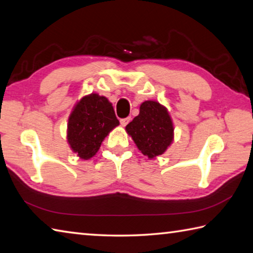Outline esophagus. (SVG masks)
<instances>
[{
	"mask_svg": "<svg viewBox=\"0 0 253 253\" xmlns=\"http://www.w3.org/2000/svg\"><path fill=\"white\" fill-rule=\"evenodd\" d=\"M131 118L130 117H126V118H123V120H121V125L125 127L128 123L130 122Z\"/></svg>",
	"mask_w": 253,
	"mask_h": 253,
	"instance_id": "esophagus-1",
	"label": "esophagus"
}]
</instances>
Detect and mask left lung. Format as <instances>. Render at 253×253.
Returning a JSON list of instances; mask_svg holds the SVG:
<instances>
[{"mask_svg": "<svg viewBox=\"0 0 253 253\" xmlns=\"http://www.w3.org/2000/svg\"><path fill=\"white\" fill-rule=\"evenodd\" d=\"M125 129L138 149L149 159L163 155L174 138V126L170 113L157 101L141 103L139 115L133 118Z\"/></svg>", "mask_w": 253, "mask_h": 253, "instance_id": "1", "label": "left lung"}]
</instances>
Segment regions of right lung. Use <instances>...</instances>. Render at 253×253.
I'll use <instances>...</instances> for the list:
<instances>
[{"label": "right lung", "mask_w": 253, "mask_h": 253, "mask_svg": "<svg viewBox=\"0 0 253 253\" xmlns=\"http://www.w3.org/2000/svg\"><path fill=\"white\" fill-rule=\"evenodd\" d=\"M120 125L112 103L105 96L91 93L72 108L68 120L67 141L82 160L96 155L102 141Z\"/></svg>", "instance_id": "1"}]
</instances>
